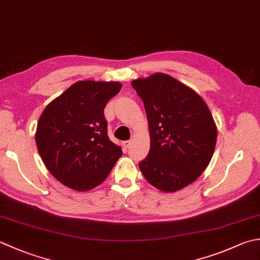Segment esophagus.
<instances>
[{"mask_svg": "<svg viewBox=\"0 0 260 260\" xmlns=\"http://www.w3.org/2000/svg\"><path fill=\"white\" fill-rule=\"evenodd\" d=\"M131 145H132V141H125V142H124L125 149H129Z\"/></svg>", "mask_w": 260, "mask_h": 260, "instance_id": "obj_1", "label": "esophagus"}]
</instances>
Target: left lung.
I'll return each instance as SVG.
<instances>
[{
	"label": "left lung",
	"instance_id": "obj_1",
	"mask_svg": "<svg viewBox=\"0 0 260 260\" xmlns=\"http://www.w3.org/2000/svg\"><path fill=\"white\" fill-rule=\"evenodd\" d=\"M132 86L145 107L150 152L139 167L157 189L174 192L195 181L215 149L217 131L205 101L172 76L155 73Z\"/></svg>",
	"mask_w": 260,
	"mask_h": 260
}]
</instances>
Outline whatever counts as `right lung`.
Here are the masks:
<instances>
[{
  "mask_svg": "<svg viewBox=\"0 0 260 260\" xmlns=\"http://www.w3.org/2000/svg\"><path fill=\"white\" fill-rule=\"evenodd\" d=\"M120 89L119 82L79 81L43 111L36 144L45 166L63 185L92 189L123 155L121 147L109 140L104 114Z\"/></svg>",
  "mask_w": 260,
  "mask_h": 260,
  "instance_id": "right-lung-1",
  "label": "right lung"
}]
</instances>
